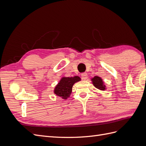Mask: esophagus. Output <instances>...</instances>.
Listing matches in <instances>:
<instances>
[{
  "label": "esophagus",
  "instance_id": "esophagus-1",
  "mask_svg": "<svg viewBox=\"0 0 146 146\" xmlns=\"http://www.w3.org/2000/svg\"><path fill=\"white\" fill-rule=\"evenodd\" d=\"M81 76H82V78L83 79V80H86V79H87L88 78V75L86 72H83L81 74Z\"/></svg>",
  "mask_w": 146,
  "mask_h": 146
}]
</instances>
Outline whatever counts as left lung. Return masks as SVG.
<instances>
[{
    "label": "left lung",
    "mask_w": 146,
    "mask_h": 146,
    "mask_svg": "<svg viewBox=\"0 0 146 146\" xmlns=\"http://www.w3.org/2000/svg\"><path fill=\"white\" fill-rule=\"evenodd\" d=\"M91 80L94 86L99 90L104 91L106 90V86L104 85V82L101 77L95 76L94 78H91Z\"/></svg>",
    "instance_id": "8db88e82"
}]
</instances>
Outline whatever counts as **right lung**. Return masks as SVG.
I'll return each instance as SVG.
<instances>
[{"mask_svg":"<svg viewBox=\"0 0 146 146\" xmlns=\"http://www.w3.org/2000/svg\"><path fill=\"white\" fill-rule=\"evenodd\" d=\"M80 80L81 79L78 76L62 77L55 88V94L63 99H67L71 94L74 84Z\"/></svg>","mask_w":146,"mask_h":146,"instance_id":"obj_1","label":"right lung"}]
</instances>
